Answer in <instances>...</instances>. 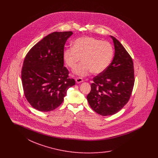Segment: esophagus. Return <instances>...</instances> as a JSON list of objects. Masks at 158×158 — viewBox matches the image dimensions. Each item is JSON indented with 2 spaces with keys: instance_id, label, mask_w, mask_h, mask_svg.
<instances>
[{
  "instance_id": "1",
  "label": "esophagus",
  "mask_w": 158,
  "mask_h": 158,
  "mask_svg": "<svg viewBox=\"0 0 158 158\" xmlns=\"http://www.w3.org/2000/svg\"><path fill=\"white\" fill-rule=\"evenodd\" d=\"M83 82V79L82 77H77L76 79V83H80Z\"/></svg>"
}]
</instances>
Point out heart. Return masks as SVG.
Wrapping results in <instances>:
<instances>
[{
	"mask_svg": "<svg viewBox=\"0 0 158 158\" xmlns=\"http://www.w3.org/2000/svg\"><path fill=\"white\" fill-rule=\"evenodd\" d=\"M63 59L69 68H75L81 60L82 62L73 69L78 76H86L91 72L94 74L104 72L110 66L114 57V48L107 42L91 37L78 38L73 42V47H66Z\"/></svg>",
	"mask_w": 158,
	"mask_h": 158,
	"instance_id": "b5f03b06",
	"label": "heart"
}]
</instances>
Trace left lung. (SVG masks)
<instances>
[{
	"instance_id": "8db88e82",
	"label": "left lung",
	"mask_w": 158,
	"mask_h": 158,
	"mask_svg": "<svg viewBox=\"0 0 158 158\" xmlns=\"http://www.w3.org/2000/svg\"><path fill=\"white\" fill-rule=\"evenodd\" d=\"M113 40L115 54L105 71L93 79L91 90L87 95L92 109L107 116L118 113L128 101L135 83L133 60L116 38Z\"/></svg>"
}]
</instances>
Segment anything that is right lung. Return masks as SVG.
Returning <instances> with one entry per match:
<instances>
[{
	"instance_id": "obj_1",
	"label": "right lung",
	"mask_w": 158,
	"mask_h": 158,
	"mask_svg": "<svg viewBox=\"0 0 158 158\" xmlns=\"http://www.w3.org/2000/svg\"><path fill=\"white\" fill-rule=\"evenodd\" d=\"M72 31L54 32L34 45L23 61L21 78L25 97L40 111L57 108L68 89L75 85L64 65L65 43Z\"/></svg>"
}]
</instances>
